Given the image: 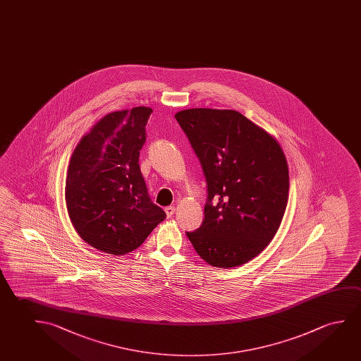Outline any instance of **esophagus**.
<instances>
[{
  "instance_id": "34e87169",
  "label": "esophagus",
  "mask_w": 361,
  "mask_h": 361,
  "mask_svg": "<svg viewBox=\"0 0 361 361\" xmlns=\"http://www.w3.org/2000/svg\"><path fill=\"white\" fill-rule=\"evenodd\" d=\"M165 212H166L167 217H171L176 212V209L173 206H167L165 207Z\"/></svg>"
}]
</instances>
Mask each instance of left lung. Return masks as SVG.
<instances>
[{"label": "left lung", "instance_id": "8db88e82", "mask_svg": "<svg viewBox=\"0 0 361 361\" xmlns=\"http://www.w3.org/2000/svg\"><path fill=\"white\" fill-rule=\"evenodd\" d=\"M207 183L205 219L186 233L211 267H235L259 255L278 233L288 199V169L278 141L233 110L175 115Z\"/></svg>", "mask_w": 361, "mask_h": 361}]
</instances>
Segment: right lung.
<instances>
[{
  "mask_svg": "<svg viewBox=\"0 0 361 361\" xmlns=\"http://www.w3.org/2000/svg\"><path fill=\"white\" fill-rule=\"evenodd\" d=\"M150 107L111 112L80 140L67 170V212L80 238L111 255L137 249L166 214L140 170Z\"/></svg>",
  "mask_w": 361,
  "mask_h": 361,
  "instance_id": "obj_1",
  "label": "right lung"
}]
</instances>
